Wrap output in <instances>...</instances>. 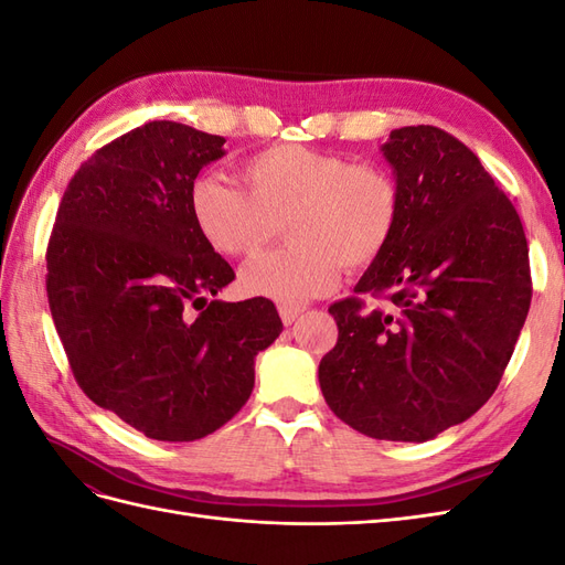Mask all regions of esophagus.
Segmentation results:
<instances>
[{
    "label": "esophagus",
    "mask_w": 565,
    "mask_h": 565,
    "mask_svg": "<svg viewBox=\"0 0 565 565\" xmlns=\"http://www.w3.org/2000/svg\"><path fill=\"white\" fill-rule=\"evenodd\" d=\"M278 313L285 324H292L303 313V309L301 306H278Z\"/></svg>",
    "instance_id": "1"
}]
</instances>
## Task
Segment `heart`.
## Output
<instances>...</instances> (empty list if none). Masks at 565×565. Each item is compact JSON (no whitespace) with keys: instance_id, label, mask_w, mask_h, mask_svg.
<instances>
[{"instance_id":"b5f03b06","label":"heart","mask_w":565,"mask_h":565,"mask_svg":"<svg viewBox=\"0 0 565 565\" xmlns=\"http://www.w3.org/2000/svg\"><path fill=\"white\" fill-rule=\"evenodd\" d=\"M247 194L216 177H200L188 204L198 233L226 256H252L287 226L285 249L241 273L249 297L299 306L337 287L341 268L363 270L386 252L398 226L396 179L377 162L278 143L243 164Z\"/></svg>"}]
</instances>
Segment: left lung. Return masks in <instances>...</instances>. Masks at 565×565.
<instances>
[{"mask_svg": "<svg viewBox=\"0 0 565 565\" xmlns=\"http://www.w3.org/2000/svg\"><path fill=\"white\" fill-rule=\"evenodd\" d=\"M382 150L398 226L355 297L330 306L339 339L318 380L351 429L424 443L498 388L533 297L527 243L514 204L452 134L403 127ZM365 294L385 306L367 310Z\"/></svg>", "mask_w": 565, "mask_h": 565, "instance_id": "1", "label": "left lung"}]
</instances>
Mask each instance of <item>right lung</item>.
<instances>
[{
	"instance_id": "1",
	"label": "right lung",
	"mask_w": 565,
	"mask_h": 565,
	"mask_svg": "<svg viewBox=\"0 0 565 565\" xmlns=\"http://www.w3.org/2000/svg\"><path fill=\"white\" fill-rule=\"evenodd\" d=\"M224 143L169 119L127 131L77 169L49 237V309L79 388L156 440L233 419L256 353L282 332L268 299H212L235 273L188 198Z\"/></svg>"
}]
</instances>
